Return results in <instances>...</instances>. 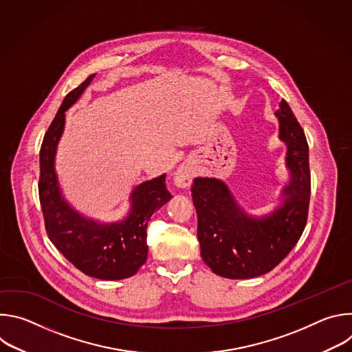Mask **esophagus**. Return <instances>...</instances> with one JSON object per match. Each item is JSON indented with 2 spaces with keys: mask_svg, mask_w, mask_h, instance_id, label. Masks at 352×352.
<instances>
[{
  "mask_svg": "<svg viewBox=\"0 0 352 352\" xmlns=\"http://www.w3.org/2000/svg\"><path fill=\"white\" fill-rule=\"evenodd\" d=\"M192 178H193L192 168L188 167V166H182L177 170L175 177H174V182L179 188H188L192 184Z\"/></svg>",
  "mask_w": 352,
  "mask_h": 352,
  "instance_id": "obj_1",
  "label": "esophagus"
}]
</instances>
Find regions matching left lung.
Here are the masks:
<instances>
[{
  "mask_svg": "<svg viewBox=\"0 0 352 352\" xmlns=\"http://www.w3.org/2000/svg\"><path fill=\"white\" fill-rule=\"evenodd\" d=\"M276 117L278 138L287 144L289 181L270 213L248 214L221 179L197 177L193 181L200 256L217 276L243 280L269 273L304 232L311 197L308 142L285 100Z\"/></svg>",
  "mask_w": 352,
  "mask_h": 352,
  "instance_id": "obj_1",
  "label": "left lung"
}]
</instances>
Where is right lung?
I'll return each instance as SVG.
<instances>
[{"mask_svg":"<svg viewBox=\"0 0 352 352\" xmlns=\"http://www.w3.org/2000/svg\"><path fill=\"white\" fill-rule=\"evenodd\" d=\"M96 74L69 91L44 135L40 148L38 195L50 241L82 273L100 280L133 276L147 258V223L173 197L166 174L144 181L131 193V209L118 221L102 223L74 210L61 195L54 162L65 126V113L72 107Z\"/></svg>","mask_w":352,"mask_h":352,"instance_id":"1","label":"right lung"}]
</instances>
